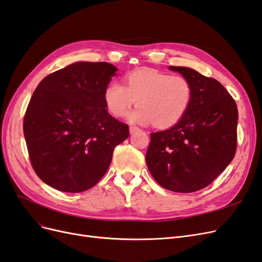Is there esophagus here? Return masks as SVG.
<instances>
[{"label":"esophagus","instance_id":"1","mask_svg":"<svg viewBox=\"0 0 262 262\" xmlns=\"http://www.w3.org/2000/svg\"><path fill=\"white\" fill-rule=\"evenodd\" d=\"M139 131H141V129L138 128V126H136V125H131V126H130V133H131V134L136 133V132H139Z\"/></svg>","mask_w":262,"mask_h":262}]
</instances>
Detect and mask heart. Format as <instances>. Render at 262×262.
<instances>
[{"label":"heart","mask_w":262,"mask_h":262,"mask_svg":"<svg viewBox=\"0 0 262 262\" xmlns=\"http://www.w3.org/2000/svg\"><path fill=\"white\" fill-rule=\"evenodd\" d=\"M124 85L113 82L106 86L104 100L114 117H122L138 100L129 120L152 123L167 129L185 117L191 105L193 89L187 77L156 70H137L124 76Z\"/></svg>","instance_id":"heart-1"}]
</instances>
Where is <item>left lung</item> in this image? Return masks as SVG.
Masks as SVG:
<instances>
[{
    "label": "left lung",
    "instance_id": "obj_1",
    "mask_svg": "<svg viewBox=\"0 0 262 262\" xmlns=\"http://www.w3.org/2000/svg\"><path fill=\"white\" fill-rule=\"evenodd\" d=\"M192 85L190 108L176 125L150 134L146 165L163 188L189 193L209 186L233 161L238 110L215 78L184 67H169Z\"/></svg>",
    "mask_w": 262,
    "mask_h": 262
}]
</instances>
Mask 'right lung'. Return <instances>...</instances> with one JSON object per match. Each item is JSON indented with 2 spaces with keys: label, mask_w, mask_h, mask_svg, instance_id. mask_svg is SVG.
Returning <instances> with one entry per match:
<instances>
[{
  "label": "right lung",
  "mask_w": 262,
  "mask_h": 262,
  "mask_svg": "<svg viewBox=\"0 0 262 262\" xmlns=\"http://www.w3.org/2000/svg\"><path fill=\"white\" fill-rule=\"evenodd\" d=\"M117 68L76 62L38 84L24 116L31 166L47 185L82 192L105 175L129 125L108 114L104 92Z\"/></svg>",
  "instance_id": "add662e5"
}]
</instances>
